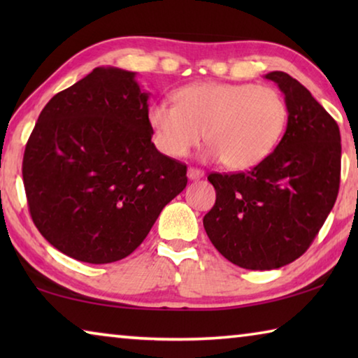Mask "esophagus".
I'll list each match as a JSON object with an SVG mask.
<instances>
[{
	"mask_svg": "<svg viewBox=\"0 0 358 358\" xmlns=\"http://www.w3.org/2000/svg\"><path fill=\"white\" fill-rule=\"evenodd\" d=\"M203 171H201V169H196V167H189L187 169V178L189 180H201L203 178Z\"/></svg>",
	"mask_w": 358,
	"mask_h": 358,
	"instance_id": "esophagus-1",
	"label": "esophagus"
}]
</instances>
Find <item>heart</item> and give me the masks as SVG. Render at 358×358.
Listing matches in <instances>:
<instances>
[{
  "mask_svg": "<svg viewBox=\"0 0 358 358\" xmlns=\"http://www.w3.org/2000/svg\"><path fill=\"white\" fill-rule=\"evenodd\" d=\"M173 99L148 108L156 147L171 157L189 155L205 134L207 159L248 171L268 157L286 129V102L262 85L192 83L178 88Z\"/></svg>",
  "mask_w": 358,
  "mask_h": 358,
  "instance_id": "obj_1",
  "label": "heart"
}]
</instances>
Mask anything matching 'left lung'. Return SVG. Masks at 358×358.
Masks as SVG:
<instances>
[{"label":"left lung","instance_id":"8db88e82","mask_svg":"<svg viewBox=\"0 0 358 358\" xmlns=\"http://www.w3.org/2000/svg\"><path fill=\"white\" fill-rule=\"evenodd\" d=\"M284 94L287 128L250 172L210 173L216 202L203 216L213 246L246 270H273L305 252L335 205L341 173L336 121L286 72L265 76Z\"/></svg>","mask_w":358,"mask_h":358}]
</instances>
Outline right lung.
Returning <instances> with one entry per match:
<instances>
[{"mask_svg":"<svg viewBox=\"0 0 358 358\" xmlns=\"http://www.w3.org/2000/svg\"><path fill=\"white\" fill-rule=\"evenodd\" d=\"M148 98L136 72L101 66L42 108L23 185L36 227L66 256L124 259L186 187V166L151 142Z\"/></svg>","mask_w":358,"mask_h":358,"instance_id":"add662e5","label":"right lung"}]
</instances>
